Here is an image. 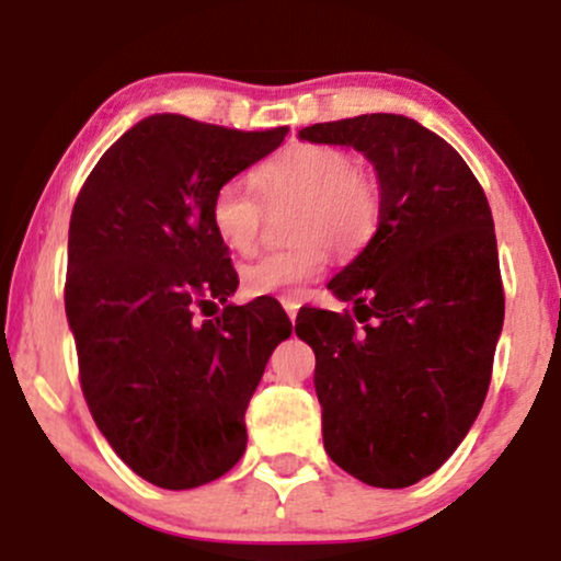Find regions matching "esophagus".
<instances>
[{
    "label": "esophagus",
    "mask_w": 561,
    "mask_h": 561,
    "mask_svg": "<svg viewBox=\"0 0 561 561\" xmlns=\"http://www.w3.org/2000/svg\"><path fill=\"white\" fill-rule=\"evenodd\" d=\"M282 306H285V311H287V317H290V322H295V317H298V309H300V304L298 300H282Z\"/></svg>",
    "instance_id": "obj_1"
}]
</instances>
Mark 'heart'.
Wrapping results in <instances>:
<instances>
[{
  "mask_svg": "<svg viewBox=\"0 0 561 561\" xmlns=\"http://www.w3.org/2000/svg\"><path fill=\"white\" fill-rule=\"evenodd\" d=\"M263 205L295 202L290 237L298 244L266 252L242 268V287L255 298H298L328 268V248L354 255L380 224V186L354 168L351 153L324 144H298L257 164L250 175ZM207 220L218 242L237 255L255 250L263 207L239 183L213 191Z\"/></svg>",
  "mask_w": 561,
  "mask_h": 561,
  "instance_id": "b5f03b06",
  "label": "heart"
}]
</instances>
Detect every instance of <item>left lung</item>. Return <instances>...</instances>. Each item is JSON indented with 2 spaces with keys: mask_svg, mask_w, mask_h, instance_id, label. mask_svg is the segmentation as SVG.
<instances>
[{
  "mask_svg": "<svg viewBox=\"0 0 561 561\" xmlns=\"http://www.w3.org/2000/svg\"><path fill=\"white\" fill-rule=\"evenodd\" d=\"M300 138L362 151L380 183L378 231L328 285L354 313L295 319L317 354L324 450L359 482L410 488L450 458L490 389L506 300L488 196L408 116L322 122Z\"/></svg>",
  "mask_w": 561,
  "mask_h": 561,
  "instance_id": "left-lung-1",
  "label": "left lung"
}]
</instances>
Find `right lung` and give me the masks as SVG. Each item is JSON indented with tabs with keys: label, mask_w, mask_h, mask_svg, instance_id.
I'll return each instance as SVG.
<instances>
[{
	"label": "right lung",
	"mask_w": 561,
	"mask_h": 561,
	"mask_svg": "<svg viewBox=\"0 0 561 561\" xmlns=\"http://www.w3.org/2000/svg\"><path fill=\"white\" fill-rule=\"evenodd\" d=\"M285 135L146 116L73 202L66 317L79 383L114 453L157 488H199L237 466L252 391L293 332L276 300L226 304L239 276L207 220L213 191ZM215 299L225 311L199 323Z\"/></svg>",
	"instance_id": "add662e5"
}]
</instances>
